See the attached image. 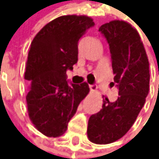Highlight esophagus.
I'll return each instance as SVG.
<instances>
[{
	"label": "esophagus",
	"instance_id": "obj_1",
	"mask_svg": "<svg viewBox=\"0 0 159 159\" xmlns=\"http://www.w3.org/2000/svg\"><path fill=\"white\" fill-rule=\"evenodd\" d=\"M89 89H90V91H95L97 89V86L96 85H89Z\"/></svg>",
	"mask_w": 159,
	"mask_h": 159
}]
</instances>
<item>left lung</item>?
I'll use <instances>...</instances> for the list:
<instances>
[{"instance_id": "8db88e82", "label": "left lung", "mask_w": 159, "mask_h": 159, "mask_svg": "<svg viewBox=\"0 0 159 159\" xmlns=\"http://www.w3.org/2000/svg\"><path fill=\"white\" fill-rule=\"evenodd\" d=\"M110 46L114 74L112 85L119 96L106 97L100 111L89 119L88 137L95 144H109L127 134L143 108L149 93L150 70L147 54L137 30L124 21H111L99 27Z\"/></svg>"}]
</instances>
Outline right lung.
<instances>
[{
	"label": "right lung",
	"instance_id": "add662e5",
	"mask_svg": "<svg viewBox=\"0 0 159 159\" xmlns=\"http://www.w3.org/2000/svg\"><path fill=\"white\" fill-rule=\"evenodd\" d=\"M93 25L88 16H61L43 27L30 45L25 72L27 111L34 127L48 137L66 131L89 91L86 82L66 81V70L78 61L79 39Z\"/></svg>",
	"mask_w": 159,
	"mask_h": 159
}]
</instances>
